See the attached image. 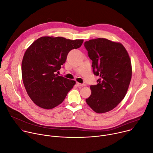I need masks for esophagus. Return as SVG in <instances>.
I'll return each mask as SVG.
<instances>
[{"label": "esophagus", "mask_w": 153, "mask_h": 153, "mask_svg": "<svg viewBox=\"0 0 153 153\" xmlns=\"http://www.w3.org/2000/svg\"><path fill=\"white\" fill-rule=\"evenodd\" d=\"M76 84L77 85V87H84V86H85V84H80V83H79V82H77Z\"/></svg>", "instance_id": "esophagus-1"}]
</instances>
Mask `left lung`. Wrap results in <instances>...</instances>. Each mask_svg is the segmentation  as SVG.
<instances>
[{"mask_svg": "<svg viewBox=\"0 0 153 153\" xmlns=\"http://www.w3.org/2000/svg\"><path fill=\"white\" fill-rule=\"evenodd\" d=\"M84 46L92 60L98 84L91 85L87 104L96 113L114 109L126 95L132 77L131 62L126 49L119 43L105 38L85 41Z\"/></svg>", "mask_w": 153, "mask_h": 153, "instance_id": "8db88e82", "label": "left lung"}]
</instances>
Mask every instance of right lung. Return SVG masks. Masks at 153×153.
<instances>
[{
	"mask_svg": "<svg viewBox=\"0 0 153 153\" xmlns=\"http://www.w3.org/2000/svg\"><path fill=\"white\" fill-rule=\"evenodd\" d=\"M83 39L43 36L37 39L24 53L22 77L25 88L38 106L51 109L61 104L76 82L58 76L69 52L79 48Z\"/></svg>",
	"mask_w": 153,
	"mask_h": 153,
	"instance_id": "obj_1",
	"label": "right lung"
}]
</instances>
